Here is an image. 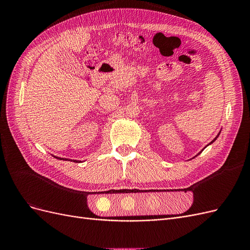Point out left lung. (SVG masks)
Segmentation results:
<instances>
[{"label": "left lung", "mask_w": 250, "mask_h": 250, "mask_svg": "<svg viewBox=\"0 0 250 250\" xmlns=\"http://www.w3.org/2000/svg\"><path fill=\"white\" fill-rule=\"evenodd\" d=\"M219 134H220V133H219ZM219 134H218V135H217V137H216V138L214 139V141H211V142H210V144H211V143H213V142H215V141H216V139H217V138L219 137Z\"/></svg>", "instance_id": "left-lung-1"}]
</instances>
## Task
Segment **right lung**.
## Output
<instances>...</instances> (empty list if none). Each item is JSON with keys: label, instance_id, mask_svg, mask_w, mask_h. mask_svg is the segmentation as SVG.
<instances>
[{"label": "right lung", "instance_id": "right-lung-1", "mask_svg": "<svg viewBox=\"0 0 250 250\" xmlns=\"http://www.w3.org/2000/svg\"><path fill=\"white\" fill-rule=\"evenodd\" d=\"M54 157H56V158H57V160H62V158H60V157H57V156H54ZM63 161H64V158H63ZM65 161H67V160H66V158H65ZM69 161H70V160H69ZM71 162H74V163H80L79 161H74V160H73V161L71 160Z\"/></svg>", "mask_w": 250, "mask_h": 250}]
</instances>
